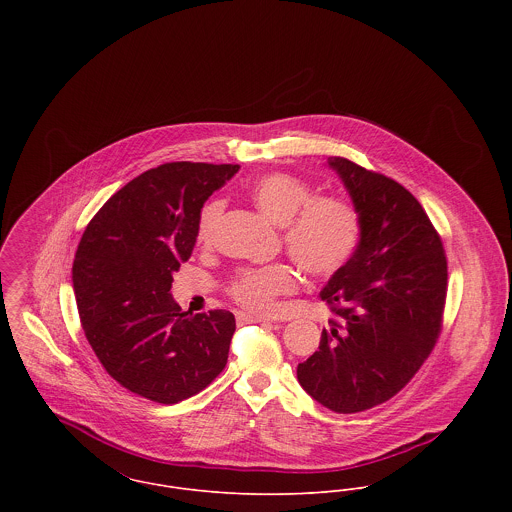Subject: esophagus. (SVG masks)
Instances as JSON below:
<instances>
[{"label":"esophagus","instance_id":"1","mask_svg":"<svg viewBox=\"0 0 512 512\" xmlns=\"http://www.w3.org/2000/svg\"><path fill=\"white\" fill-rule=\"evenodd\" d=\"M236 319H238V323H272V319H266L262 315H254L248 311H238Z\"/></svg>","mask_w":512,"mask_h":512}]
</instances>
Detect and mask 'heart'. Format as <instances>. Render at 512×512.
Instances as JSON below:
<instances>
[{
    "label": "heart",
    "instance_id": "heart-1",
    "mask_svg": "<svg viewBox=\"0 0 512 512\" xmlns=\"http://www.w3.org/2000/svg\"><path fill=\"white\" fill-rule=\"evenodd\" d=\"M313 187L290 173H266L250 185L254 205L284 224V244L293 260L311 276L323 278L341 270L355 254L363 222L357 207L343 197H313ZM222 201H209L197 220V240L209 244L222 215ZM297 288V276L286 264L240 272L228 293L256 315L280 311V299Z\"/></svg>",
    "mask_w": 512,
    "mask_h": 512
}]
</instances>
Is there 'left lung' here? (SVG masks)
Returning <instances> with one entry per match:
<instances>
[{
  "instance_id": "8db88e82",
  "label": "left lung",
  "mask_w": 512,
  "mask_h": 512,
  "mask_svg": "<svg viewBox=\"0 0 512 512\" xmlns=\"http://www.w3.org/2000/svg\"><path fill=\"white\" fill-rule=\"evenodd\" d=\"M363 230L351 260L321 299L335 319L319 351L297 365L303 390L337 414H355L398 394L430 357L447 293V260L418 199L390 177L329 157Z\"/></svg>"
}]
</instances>
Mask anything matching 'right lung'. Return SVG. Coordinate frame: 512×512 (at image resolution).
I'll use <instances>...</instances> for the list:
<instances>
[{"mask_svg": "<svg viewBox=\"0 0 512 512\" xmlns=\"http://www.w3.org/2000/svg\"><path fill=\"white\" fill-rule=\"evenodd\" d=\"M240 165L173 161L132 179L88 222L73 264L84 335L106 372L130 392L177 404L226 366L234 315H189L171 295L191 258L205 201Z\"/></svg>", "mask_w": 512, "mask_h": 512, "instance_id": "obj_1", "label": "right lung"}]
</instances>
